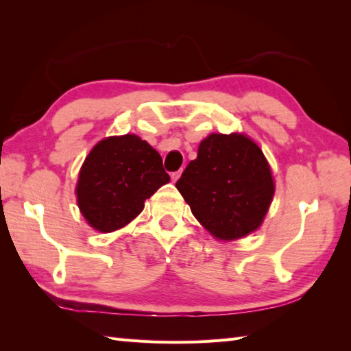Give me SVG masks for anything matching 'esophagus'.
<instances>
[{
    "label": "esophagus",
    "instance_id": "1",
    "mask_svg": "<svg viewBox=\"0 0 351 351\" xmlns=\"http://www.w3.org/2000/svg\"><path fill=\"white\" fill-rule=\"evenodd\" d=\"M181 173H182V170H178V171H173V173L170 175V178H171V181L173 182H176L178 180H180V176H181Z\"/></svg>",
    "mask_w": 351,
    "mask_h": 351
}]
</instances>
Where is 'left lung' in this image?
Wrapping results in <instances>:
<instances>
[{
    "instance_id": "left-lung-1",
    "label": "left lung",
    "mask_w": 351,
    "mask_h": 351,
    "mask_svg": "<svg viewBox=\"0 0 351 351\" xmlns=\"http://www.w3.org/2000/svg\"><path fill=\"white\" fill-rule=\"evenodd\" d=\"M176 189L193 215L220 240H237L256 230L274 195L263 151L243 134L206 137Z\"/></svg>"
}]
</instances>
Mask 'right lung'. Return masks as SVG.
Instances as JSON below:
<instances>
[{
	"label": "right lung",
	"instance_id": "right-lung-1",
	"mask_svg": "<svg viewBox=\"0 0 351 351\" xmlns=\"http://www.w3.org/2000/svg\"><path fill=\"white\" fill-rule=\"evenodd\" d=\"M170 176L160 154L145 140L126 134L99 141L80 171L77 197L88 225L113 232L136 219Z\"/></svg>",
	"mask_w": 351,
	"mask_h": 351
}]
</instances>
